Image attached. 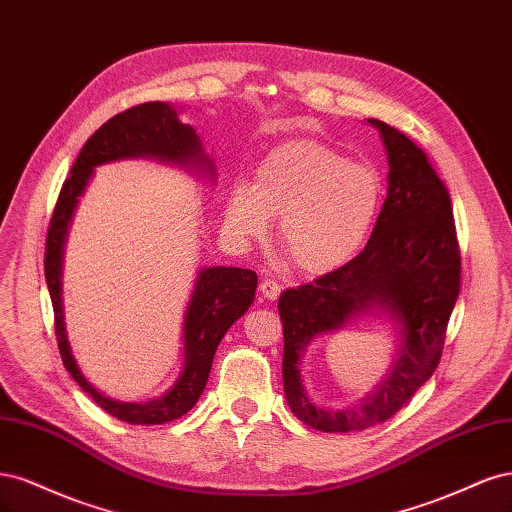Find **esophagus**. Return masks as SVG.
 Segmentation results:
<instances>
[{
  "label": "esophagus",
  "mask_w": 512,
  "mask_h": 512,
  "mask_svg": "<svg viewBox=\"0 0 512 512\" xmlns=\"http://www.w3.org/2000/svg\"><path fill=\"white\" fill-rule=\"evenodd\" d=\"M280 292H282V284L280 282L271 280V277H265V280H262V284H260V294H262V297L269 299V301H275L277 297H280Z\"/></svg>",
  "instance_id": "esophagus-1"
}]
</instances>
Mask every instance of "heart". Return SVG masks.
Listing matches in <instances>:
<instances>
[{
    "instance_id": "obj_1",
    "label": "heart",
    "mask_w": 512,
    "mask_h": 512,
    "mask_svg": "<svg viewBox=\"0 0 512 512\" xmlns=\"http://www.w3.org/2000/svg\"><path fill=\"white\" fill-rule=\"evenodd\" d=\"M382 203L384 183L374 168L303 138L267 151L254 183L232 185L226 226L239 239H262L280 215L282 254L301 273L324 275L363 250Z\"/></svg>"
}]
</instances>
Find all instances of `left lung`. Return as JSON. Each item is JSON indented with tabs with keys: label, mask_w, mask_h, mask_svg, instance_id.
<instances>
[{
	"label": "left lung",
	"mask_w": 512,
	"mask_h": 512,
	"mask_svg": "<svg viewBox=\"0 0 512 512\" xmlns=\"http://www.w3.org/2000/svg\"><path fill=\"white\" fill-rule=\"evenodd\" d=\"M389 160V190L365 250L314 284L282 292L284 393L292 414L327 433L367 429L391 418L436 371L448 318L459 297V247L453 205L427 153L406 134L367 119ZM361 315L396 324V359L377 389L342 411L308 397L300 365L318 334L343 328Z\"/></svg>",
	"instance_id": "obj_1"
}]
</instances>
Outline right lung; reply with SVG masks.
Listing matches in <instances>:
<instances>
[{
  "label": "right lung",
  "instance_id": "1",
  "mask_svg": "<svg viewBox=\"0 0 512 512\" xmlns=\"http://www.w3.org/2000/svg\"><path fill=\"white\" fill-rule=\"evenodd\" d=\"M130 158L179 166L190 173L205 175L209 181H215L218 175L200 136L190 123L179 121V111L173 104H138L108 119L83 145L79 158L72 164L70 177L59 192L49 235H46L44 275L53 301L61 361L70 376L102 410L119 421L130 425H162L175 421L196 406L207 386L213 356L222 337L254 303L258 277L254 271L239 267H203L196 273L192 297L183 316V365L175 384L162 397L149 401H119L96 389L76 363L68 342L64 299H61L64 252L74 211L94 177L96 166Z\"/></svg>",
  "mask_w": 512,
  "mask_h": 512
}]
</instances>
